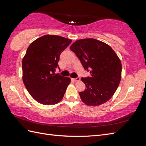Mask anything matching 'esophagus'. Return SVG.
<instances>
[{
    "instance_id": "esophagus-1",
    "label": "esophagus",
    "mask_w": 146,
    "mask_h": 146,
    "mask_svg": "<svg viewBox=\"0 0 146 146\" xmlns=\"http://www.w3.org/2000/svg\"><path fill=\"white\" fill-rule=\"evenodd\" d=\"M72 80L74 82H78V81H80V78L79 77H77V78H72Z\"/></svg>"
}]
</instances>
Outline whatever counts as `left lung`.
I'll return each mask as SVG.
<instances>
[{
  "instance_id": "8db88e82",
  "label": "left lung",
  "mask_w": 146,
  "mask_h": 146,
  "mask_svg": "<svg viewBox=\"0 0 146 146\" xmlns=\"http://www.w3.org/2000/svg\"><path fill=\"white\" fill-rule=\"evenodd\" d=\"M91 76L82 78L86 89L79 94L83 103L99 106L112 98L121 79L120 59L107 44L93 38L79 39L70 46Z\"/></svg>"
}]
</instances>
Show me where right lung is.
I'll return each mask as SVG.
<instances>
[{"label": "right lung", "instance_id": "right-lung-1", "mask_svg": "<svg viewBox=\"0 0 146 146\" xmlns=\"http://www.w3.org/2000/svg\"><path fill=\"white\" fill-rule=\"evenodd\" d=\"M72 42L57 35H46L27 48L22 62L23 80L26 89L38 103L46 105L62 100L70 78L55 74L61 53Z\"/></svg>", "mask_w": 146, "mask_h": 146}]
</instances>
